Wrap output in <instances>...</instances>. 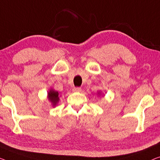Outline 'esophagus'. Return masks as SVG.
Masks as SVG:
<instances>
[{"mask_svg":"<svg viewBox=\"0 0 160 160\" xmlns=\"http://www.w3.org/2000/svg\"><path fill=\"white\" fill-rule=\"evenodd\" d=\"M73 91L74 92H80L81 91V88L79 87H75L73 88Z\"/></svg>","mask_w":160,"mask_h":160,"instance_id":"34e87169","label":"esophagus"}]
</instances>
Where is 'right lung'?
Returning <instances> with one entry per match:
<instances>
[{
    "mask_svg": "<svg viewBox=\"0 0 160 160\" xmlns=\"http://www.w3.org/2000/svg\"><path fill=\"white\" fill-rule=\"evenodd\" d=\"M48 97H49V100L52 102V104H53L54 106H55L59 101L58 92L54 91L53 90H51L48 93Z\"/></svg>",
    "mask_w": 160,
    "mask_h": 160,
    "instance_id": "obj_1",
    "label": "right lung"
}]
</instances>
